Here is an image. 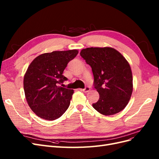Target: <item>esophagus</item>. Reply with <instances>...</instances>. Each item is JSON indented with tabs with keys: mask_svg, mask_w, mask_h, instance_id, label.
<instances>
[{
	"mask_svg": "<svg viewBox=\"0 0 159 159\" xmlns=\"http://www.w3.org/2000/svg\"><path fill=\"white\" fill-rule=\"evenodd\" d=\"M89 90H90V88L89 87V86H85V88L82 89V91H84V92H85V93L88 92V91H89Z\"/></svg>",
	"mask_w": 159,
	"mask_h": 159,
	"instance_id": "34e87169",
	"label": "esophagus"
}]
</instances>
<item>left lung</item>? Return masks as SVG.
Wrapping results in <instances>:
<instances>
[{
  "mask_svg": "<svg viewBox=\"0 0 159 159\" xmlns=\"http://www.w3.org/2000/svg\"><path fill=\"white\" fill-rule=\"evenodd\" d=\"M81 56L93 71L94 88L99 94L93 108L104 115L116 114L126 107L133 91V76L129 63L112 48H88Z\"/></svg>",
  "mask_w": 159,
  "mask_h": 159,
  "instance_id": "8db88e82",
  "label": "left lung"
}]
</instances>
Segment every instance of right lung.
Masks as SVG:
<instances>
[{
	"mask_svg": "<svg viewBox=\"0 0 159 159\" xmlns=\"http://www.w3.org/2000/svg\"><path fill=\"white\" fill-rule=\"evenodd\" d=\"M78 54L77 50L45 53L36 57L28 68L24 89L28 105L39 117L52 121L69 107L74 90L60 85L68 80L64 70Z\"/></svg>",
	"mask_w": 159,
	"mask_h": 159,
	"instance_id": "obj_1",
	"label": "right lung"
}]
</instances>
